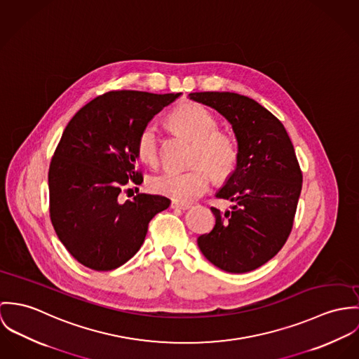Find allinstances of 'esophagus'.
<instances>
[{
	"label": "esophagus",
	"instance_id": "esophagus-1",
	"mask_svg": "<svg viewBox=\"0 0 359 359\" xmlns=\"http://www.w3.org/2000/svg\"><path fill=\"white\" fill-rule=\"evenodd\" d=\"M170 208H172V209H177V210H186V209L190 208V205L179 203V202H172V203H170Z\"/></svg>",
	"mask_w": 359,
	"mask_h": 359
}]
</instances>
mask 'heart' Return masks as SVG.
I'll return each instance as SVG.
<instances>
[{
    "mask_svg": "<svg viewBox=\"0 0 359 359\" xmlns=\"http://www.w3.org/2000/svg\"><path fill=\"white\" fill-rule=\"evenodd\" d=\"M172 130L193 142L189 170H166L150 180L153 193L190 203L206 193L210 176L217 182L230 179L237 170L239 147L236 137L219 130L216 117L203 106L187 102L177 106L166 118ZM136 153L146 165H160V142L157 129L146 125L136 142ZM211 175H209L208 173Z\"/></svg>",
    "mask_w": 359,
    "mask_h": 359,
    "instance_id": "1",
    "label": "heart"
}]
</instances>
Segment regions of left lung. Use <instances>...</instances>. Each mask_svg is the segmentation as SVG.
Returning a JSON list of instances; mask_svg holds the SVG:
<instances>
[{"instance_id": "8db88e82", "label": "left lung", "mask_w": 359, "mask_h": 359, "mask_svg": "<svg viewBox=\"0 0 359 359\" xmlns=\"http://www.w3.org/2000/svg\"><path fill=\"white\" fill-rule=\"evenodd\" d=\"M190 99L217 110L233 125L239 147L237 170L216 198L231 210L210 208L216 224L198 238L216 267L242 274L273 259L289 237L302 193L303 173L282 122L248 96L194 92Z\"/></svg>"}]
</instances>
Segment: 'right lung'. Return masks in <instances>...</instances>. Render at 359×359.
<instances>
[{"instance_id": "1", "label": "right lung", "mask_w": 359, "mask_h": 359, "mask_svg": "<svg viewBox=\"0 0 359 359\" xmlns=\"http://www.w3.org/2000/svg\"><path fill=\"white\" fill-rule=\"evenodd\" d=\"M180 93L111 90L85 104L67 123L48 172L49 216L56 236L82 266L110 271L143 245L150 220L170 201L137 194L121 202L136 168L140 130ZM129 190V189H128Z\"/></svg>"}]
</instances>
